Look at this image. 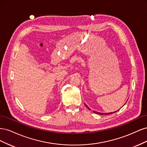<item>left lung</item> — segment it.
<instances>
[{
  "label": "left lung",
  "instance_id": "obj_1",
  "mask_svg": "<svg viewBox=\"0 0 147 147\" xmlns=\"http://www.w3.org/2000/svg\"><path fill=\"white\" fill-rule=\"evenodd\" d=\"M86 107H87V105H85ZM94 113H97V114H100V115H103V114H104V113H99V112H95V111H94ZM115 112H113V113H115ZM105 113V114H111V113Z\"/></svg>",
  "mask_w": 147,
  "mask_h": 147
}]
</instances>
